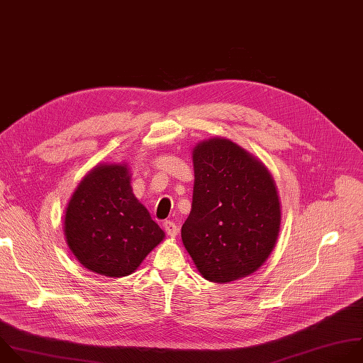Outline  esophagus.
<instances>
[{
    "instance_id": "esophagus-1",
    "label": "esophagus",
    "mask_w": 363,
    "mask_h": 363,
    "mask_svg": "<svg viewBox=\"0 0 363 363\" xmlns=\"http://www.w3.org/2000/svg\"><path fill=\"white\" fill-rule=\"evenodd\" d=\"M164 228H165L167 235H169L171 238H175V236L178 235V226L175 225V222H172V220H165V222H164Z\"/></svg>"
}]
</instances>
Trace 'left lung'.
I'll return each mask as SVG.
<instances>
[{"label": "left lung", "instance_id": "8db88e82", "mask_svg": "<svg viewBox=\"0 0 363 363\" xmlns=\"http://www.w3.org/2000/svg\"><path fill=\"white\" fill-rule=\"evenodd\" d=\"M192 209L182 242L201 275L230 282L258 271L275 248L281 203L261 161L226 138L199 143L192 151Z\"/></svg>", "mask_w": 363, "mask_h": 363}]
</instances>
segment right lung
<instances>
[{"instance_id":"1","label":"right lung","mask_w":363,"mask_h":363,"mask_svg":"<svg viewBox=\"0 0 363 363\" xmlns=\"http://www.w3.org/2000/svg\"><path fill=\"white\" fill-rule=\"evenodd\" d=\"M64 235L81 265L112 278L135 272L165 238L133 194L127 164H101L84 177L65 209Z\"/></svg>"}]
</instances>
